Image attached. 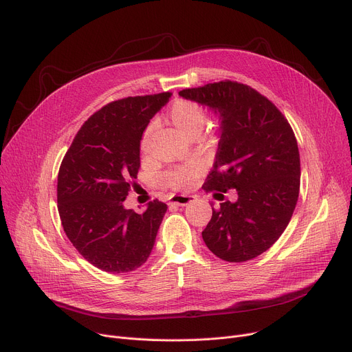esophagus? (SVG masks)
<instances>
[{
    "label": "esophagus",
    "instance_id": "1",
    "mask_svg": "<svg viewBox=\"0 0 352 352\" xmlns=\"http://www.w3.org/2000/svg\"><path fill=\"white\" fill-rule=\"evenodd\" d=\"M194 197L192 195H186V194H177L171 197L170 205H178V206H186L188 204L194 202Z\"/></svg>",
    "mask_w": 352,
    "mask_h": 352
}]
</instances>
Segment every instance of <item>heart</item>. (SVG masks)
<instances>
[{
	"label": "heart",
	"instance_id": "1",
	"mask_svg": "<svg viewBox=\"0 0 352 352\" xmlns=\"http://www.w3.org/2000/svg\"><path fill=\"white\" fill-rule=\"evenodd\" d=\"M168 117L171 123L177 127V130L186 138H190L195 134L199 135L205 124L204 110L197 103L190 100L174 102L168 110ZM150 135L151 127H148L144 131L142 137V143H140V148H142L143 154H147L150 151ZM197 175L198 170L195 167H178L168 171L166 177H164V181L175 190H182L186 188V186H190L197 178Z\"/></svg>",
	"mask_w": 352,
	"mask_h": 352
}]
</instances>
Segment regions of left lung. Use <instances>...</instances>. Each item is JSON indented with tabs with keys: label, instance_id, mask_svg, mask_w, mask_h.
<instances>
[{
	"label": "left lung",
	"instance_id": "left-lung-1",
	"mask_svg": "<svg viewBox=\"0 0 352 352\" xmlns=\"http://www.w3.org/2000/svg\"><path fill=\"white\" fill-rule=\"evenodd\" d=\"M179 96L219 114L217 160L204 190L238 192L236 202L212 208L202 239L222 261H250L282 236L294 212L300 154L293 129L267 98L239 82L184 89Z\"/></svg>",
	"mask_w": 352,
	"mask_h": 352
}]
</instances>
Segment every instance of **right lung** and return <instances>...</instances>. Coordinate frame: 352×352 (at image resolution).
Returning a JSON list of instances; mask_svg holds the SVG:
<instances>
[{"mask_svg": "<svg viewBox=\"0 0 352 352\" xmlns=\"http://www.w3.org/2000/svg\"><path fill=\"white\" fill-rule=\"evenodd\" d=\"M173 93L114 100L91 114L66 151L58 174V210L69 241L100 270L127 273L146 263L167 205L143 214L124 208L140 168V142Z\"/></svg>", "mask_w": 352, "mask_h": 352, "instance_id": "obj_1", "label": "right lung"}]
</instances>
